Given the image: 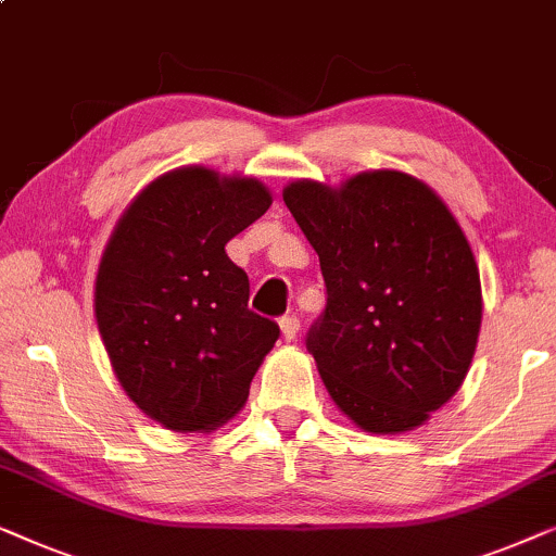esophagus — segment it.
<instances>
[{
  "label": "esophagus",
  "instance_id": "1",
  "mask_svg": "<svg viewBox=\"0 0 556 556\" xmlns=\"http://www.w3.org/2000/svg\"><path fill=\"white\" fill-rule=\"evenodd\" d=\"M279 330L285 340H294L296 332H300V319H296L294 315H285L279 319Z\"/></svg>",
  "mask_w": 556,
  "mask_h": 556
}]
</instances>
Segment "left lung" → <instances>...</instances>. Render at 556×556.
<instances>
[{"instance_id": "8db88e82", "label": "left lung", "mask_w": 556, "mask_h": 556, "mask_svg": "<svg viewBox=\"0 0 556 556\" xmlns=\"http://www.w3.org/2000/svg\"><path fill=\"white\" fill-rule=\"evenodd\" d=\"M287 208L319 256L327 304L307 334L327 393L367 433L424 426L476 353L481 279L441 197L401 170L289 184Z\"/></svg>"}]
</instances>
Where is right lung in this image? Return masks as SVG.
<instances>
[{
    "mask_svg": "<svg viewBox=\"0 0 556 556\" xmlns=\"http://www.w3.org/2000/svg\"><path fill=\"white\" fill-rule=\"evenodd\" d=\"M271 206L256 178L168 170L115 224L96 277L100 338L125 395L176 433H208L244 408L279 338L247 307L226 241Z\"/></svg>",
    "mask_w": 556,
    "mask_h": 556,
    "instance_id": "obj_1",
    "label": "right lung"
}]
</instances>
